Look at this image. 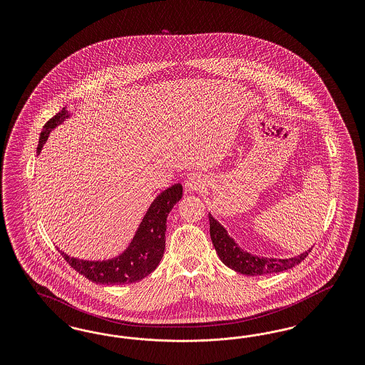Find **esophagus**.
I'll return each instance as SVG.
<instances>
[{
  "label": "esophagus",
  "instance_id": "obj_1",
  "mask_svg": "<svg viewBox=\"0 0 365 365\" xmlns=\"http://www.w3.org/2000/svg\"><path fill=\"white\" fill-rule=\"evenodd\" d=\"M201 187H204V180L198 175H191L185 182V190L187 192L200 190Z\"/></svg>",
  "mask_w": 365,
  "mask_h": 365
}]
</instances>
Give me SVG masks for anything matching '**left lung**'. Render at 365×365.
I'll use <instances>...</instances> for the list:
<instances>
[{"label": "left lung", "instance_id": "8db88e82", "mask_svg": "<svg viewBox=\"0 0 365 365\" xmlns=\"http://www.w3.org/2000/svg\"><path fill=\"white\" fill-rule=\"evenodd\" d=\"M209 232H210L212 243L220 260L231 269L247 277L277 274V272L290 269L301 261L305 260L308 253H311V249H309L308 252L301 253L299 256L284 259V260L262 259L257 256H252L247 252H243L242 249L234 242V240L228 237L225 227L222 226L217 220H215L210 213H209Z\"/></svg>", "mask_w": 365, "mask_h": 365}]
</instances>
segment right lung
I'll list each match as a JSON object with an SVG mask.
<instances>
[{
  "mask_svg": "<svg viewBox=\"0 0 365 365\" xmlns=\"http://www.w3.org/2000/svg\"><path fill=\"white\" fill-rule=\"evenodd\" d=\"M67 118L68 113L63 109L45 123L39 135V143L36 149L38 153L41 152L42 145L48 139L53 128ZM182 185L176 183L157 197L146 212L133 242L118 259L94 262L76 260L64 255L63 252L60 253L76 272L94 283L128 284L138 282L153 272L163 259L165 249L167 216L170 210L174 208L175 204L182 198Z\"/></svg>",
  "mask_w": 365,
  "mask_h": 365,
  "instance_id": "obj_1",
  "label": "right lung"
}]
</instances>
